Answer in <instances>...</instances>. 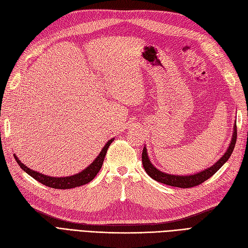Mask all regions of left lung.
<instances>
[{"instance_id":"1","label":"left lung","mask_w":248,"mask_h":248,"mask_svg":"<svg viewBox=\"0 0 248 248\" xmlns=\"http://www.w3.org/2000/svg\"><path fill=\"white\" fill-rule=\"evenodd\" d=\"M237 140V122H234L233 124V131H232V140L230 145H228L227 150L225 151L224 155L222 156L220 159L215 162L212 167H209L205 170H202L201 172L195 173V174H190V175H173V174H168L164 173L162 170H158L156 167L153 166V163L151 162L149 159V155H148V150L145 148V145L143 147L142 150V166L145 172L154 180L161 182L163 185H168L170 186H176V187H182V188H188V187H193L196 186H199L200 183L204 182L211 177L219 170V169L223 166V164L230 159V157L232 153L234 144H236Z\"/></svg>"}]
</instances>
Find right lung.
I'll return each instance as SVG.
<instances>
[{
	"instance_id": "1",
	"label": "right lung",
	"mask_w": 248,
	"mask_h": 248,
	"mask_svg": "<svg viewBox=\"0 0 248 248\" xmlns=\"http://www.w3.org/2000/svg\"><path fill=\"white\" fill-rule=\"evenodd\" d=\"M113 140L114 138L108 140V142L105 144V147L101 149L98 156L95 158L94 161L90 164V166H88L85 170H82L81 172L72 176L51 177V176L44 175L40 172H35V170H31L27 166H25V164L16 157V154H14V156L16 158V162L18 163V166L21 167L23 170H25V172L32 177V178H34L36 181L43 183V185H45L46 186L52 187V188H60V189L73 188V187H78L80 186L87 185V183H89L94 179V177L97 175L101 166H103L107 151L109 149V145L113 142Z\"/></svg>"
}]
</instances>
